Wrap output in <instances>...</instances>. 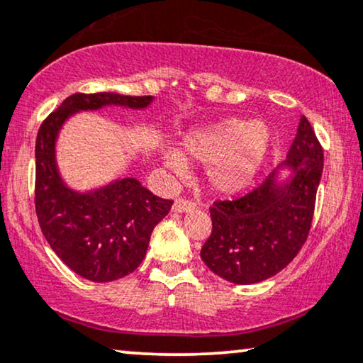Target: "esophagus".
Returning <instances> with one entry per match:
<instances>
[{
    "label": "esophagus",
    "instance_id": "obj_1",
    "mask_svg": "<svg viewBox=\"0 0 363 363\" xmlns=\"http://www.w3.org/2000/svg\"><path fill=\"white\" fill-rule=\"evenodd\" d=\"M196 204L192 201L187 199H176L172 204V212H191L194 211Z\"/></svg>",
    "mask_w": 363,
    "mask_h": 363
}]
</instances>
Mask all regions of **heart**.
<instances>
[{"label": "heart", "instance_id": "b5f03b06", "mask_svg": "<svg viewBox=\"0 0 363 363\" xmlns=\"http://www.w3.org/2000/svg\"><path fill=\"white\" fill-rule=\"evenodd\" d=\"M182 154L207 166V181L219 194L234 196L247 189L262 166L269 149V131L264 123L238 118L217 121L187 134ZM164 164L174 176L186 172V161L177 151L164 152Z\"/></svg>", "mask_w": 363, "mask_h": 363}]
</instances>
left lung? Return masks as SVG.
Here are the masks:
<instances>
[{
    "mask_svg": "<svg viewBox=\"0 0 363 363\" xmlns=\"http://www.w3.org/2000/svg\"><path fill=\"white\" fill-rule=\"evenodd\" d=\"M286 182L277 169L239 199L216 201L212 232L201 257L212 272L232 284H257L280 272L306 244L312 225L323 151L311 123L302 116L287 159Z\"/></svg>",
    "mask_w": 363,
    "mask_h": 363,
    "instance_id": "8db88e82",
    "label": "left lung"
}]
</instances>
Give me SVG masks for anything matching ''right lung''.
I'll return each instance as SVG.
<instances>
[{"instance_id":"right-lung-1","label":"right lung","mask_w":363,"mask_h":363,"mask_svg":"<svg viewBox=\"0 0 363 363\" xmlns=\"http://www.w3.org/2000/svg\"><path fill=\"white\" fill-rule=\"evenodd\" d=\"M152 96L76 93L43 121L36 138L35 206L40 227L57 257L81 277L111 282L134 272L146 255L151 232L172 201L161 199L134 177L79 192L57 171L56 139L66 119L104 106L144 109Z\"/></svg>"}]
</instances>
